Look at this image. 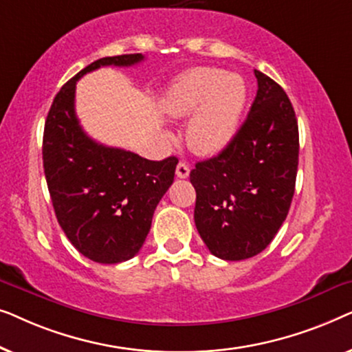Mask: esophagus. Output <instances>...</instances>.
Listing matches in <instances>:
<instances>
[{
    "label": "esophagus",
    "mask_w": 352,
    "mask_h": 352,
    "mask_svg": "<svg viewBox=\"0 0 352 352\" xmlns=\"http://www.w3.org/2000/svg\"><path fill=\"white\" fill-rule=\"evenodd\" d=\"M189 173H190V170H189V166L186 165V163H182V162L177 163V166H176V176L177 177H181V179H186V177L189 176Z\"/></svg>",
    "instance_id": "esophagus-1"
}]
</instances>
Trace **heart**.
<instances>
[{
  "label": "heart",
  "instance_id": "1",
  "mask_svg": "<svg viewBox=\"0 0 352 352\" xmlns=\"http://www.w3.org/2000/svg\"><path fill=\"white\" fill-rule=\"evenodd\" d=\"M247 89L237 75L219 69H194L173 85L165 100L170 117L192 115L187 142L195 152L211 155L228 147L239 129Z\"/></svg>",
  "mask_w": 352,
  "mask_h": 352
}]
</instances>
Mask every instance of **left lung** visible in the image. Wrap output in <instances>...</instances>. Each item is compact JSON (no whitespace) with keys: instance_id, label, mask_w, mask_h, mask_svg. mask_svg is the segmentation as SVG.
Listing matches in <instances>:
<instances>
[{"instance_id":"left-lung-1","label":"left lung","mask_w":352,"mask_h":352,"mask_svg":"<svg viewBox=\"0 0 352 352\" xmlns=\"http://www.w3.org/2000/svg\"><path fill=\"white\" fill-rule=\"evenodd\" d=\"M254 76L256 98L237 134L190 171L197 230L210 252L226 261L261 253L285 221L295 194V110L280 85L259 70Z\"/></svg>"}]
</instances>
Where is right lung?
<instances>
[{"label": "right lung", "instance_id": "obj_1", "mask_svg": "<svg viewBox=\"0 0 352 352\" xmlns=\"http://www.w3.org/2000/svg\"><path fill=\"white\" fill-rule=\"evenodd\" d=\"M141 60L142 54H123L89 64L62 86L45 123L43 166L56 218L72 245L100 264L126 261L141 250L177 158L152 162L96 142L76 118L75 86L99 67Z\"/></svg>", "mask_w": 352, "mask_h": 352}]
</instances>
